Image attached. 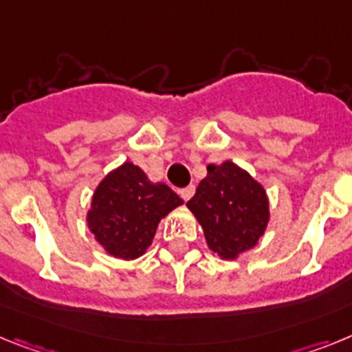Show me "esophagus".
<instances>
[{
	"label": "esophagus",
	"mask_w": 352,
	"mask_h": 352,
	"mask_svg": "<svg viewBox=\"0 0 352 352\" xmlns=\"http://www.w3.org/2000/svg\"><path fill=\"white\" fill-rule=\"evenodd\" d=\"M179 195H180V198H182V200L188 201L189 198L195 195V186H188V188H182L179 191Z\"/></svg>",
	"instance_id": "obj_1"
}]
</instances>
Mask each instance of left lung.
I'll use <instances>...</instances> for the list:
<instances>
[{
    "instance_id": "left-lung-1",
    "label": "left lung",
    "mask_w": 352,
    "mask_h": 352,
    "mask_svg": "<svg viewBox=\"0 0 352 352\" xmlns=\"http://www.w3.org/2000/svg\"><path fill=\"white\" fill-rule=\"evenodd\" d=\"M186 206L204 228L207 246L225 261L252 250L269 223L265 189L232 161L209 164Z\"/></svg>"
}]
</instances>
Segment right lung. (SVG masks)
I'll return each instance as SVG.
<instances>
[{
  "label": "right lung",
  "instance_id": "obj_1",
  "mask_svg": "<svg viewBox=\"0 0 352 352\" xmlns=\"http://www.w3.org/2000/svg\"><path fill=\"white\" fill-rule=\"evenodd\" d=\"M182 206L163 182H151L142 168L124 163L100 180L87 214L88 228L109 255L133 261L152 244L159 221Z\"/></svg>",
  "mask_w": 352,
  "mask_h": 352
}]
</instances>
